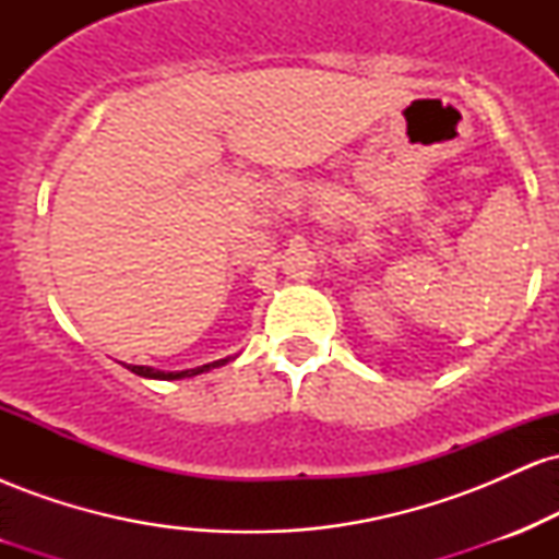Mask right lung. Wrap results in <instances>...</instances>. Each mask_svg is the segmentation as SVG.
Wrapping results in <instances>:
<instances>
[{
	"instance_id": "1",
	"label": "right lung",
	"mask_w": 559,
	"mask_h": 559,
	"mask_svg": "<svg viewBox=\"0 0 559 559\" xmlns=\"http://www.w3.org/2000/svg\"><path fill=\"white\" fill-rule=\"evenodd\" d=\"M230 357L226 360H215V362H207L202 365V368H191V370H176V373H165V370H155V368H146V365H131V373L136 376H144V378H159V381H178V378H191V376H199V373H207V370L213 368H221V365H226Z\"/></svg>"
}]
</instances>
